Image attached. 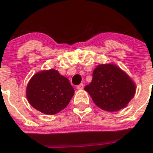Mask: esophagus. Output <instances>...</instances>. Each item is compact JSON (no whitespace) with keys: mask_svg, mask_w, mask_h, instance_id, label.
Listing matches in <instances>:
<instances>
[{"mask_svg":"<svg viewBox=\"0 0 153 153\" xmlns=\"http://www.w3.org/2000/svg\"><path fill=\"white\" fill-rule=\"evenodd\" d=\"M76 88L78 89H84V84H79V85H78L76 86Z\"/></svg>","mask_w":153,"mask_h":153,"instance_id":"esophagus-1","label":"esophagus"}]
</instances>
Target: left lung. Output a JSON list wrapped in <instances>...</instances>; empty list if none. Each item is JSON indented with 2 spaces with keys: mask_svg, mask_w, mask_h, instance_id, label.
Returning a JSON list of instances; mask_svg holds the SVG:
<instances>
[{
  "mask_svg": "<svg viewBox=\"0 0 153 153\" xmlns=\"http://www.w3.org/2000/svg\"><path fill=\"white\" fill-rule=\"evenodd\" d=\"M84 89L93 102L107 112H117L128 105L135 94L136 85L130 77L114 64H100Z\"/></svg>",
  "mask_w": 153,
  "mask_h": 153,
  "instance_id": "1",
  "label": "left lung"
}]
</instances>
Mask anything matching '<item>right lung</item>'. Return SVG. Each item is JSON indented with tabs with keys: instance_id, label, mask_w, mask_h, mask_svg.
<instances>
[{
	"instance_id": "obj_1",
	"label": "right lung",
	"mask_w": 153,
	"mask_h": 153,
	"mask_svg": "<svg viewBox=\"0 0 153 153\" xmlns=\"http://www.w3.org/2000/svg\"><path fill=\"white\" fill-rule=\"evenodd\" d=\"M74 92L69 80L51 69L37 72L31 78L26 95L35 109L46 115H55L69 104Z\"/></svg>"
}]
</instances>
